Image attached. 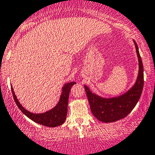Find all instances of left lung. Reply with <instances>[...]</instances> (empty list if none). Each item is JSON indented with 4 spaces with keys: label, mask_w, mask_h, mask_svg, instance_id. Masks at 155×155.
<instances>
[{
    "label": "left lung",
    "mask_w": 155,
    "mask_h": 155,
    "mask_svg": "<svg viewBox=\"0 0 155 155\" xmlns=\"http://www.w3.org/2000/svg\"><path fill=\"white\" fill-rule=\"evenodd\" d=\"M136 53L138 59V74L134 85L124 94L116 97L104 98L92 93L87 86L84 85L91 112L98 120L111 123L125 118L131 113L140 99L143 87V66L135 40Z\"/></svg>",
    "instance_id": "obj_1"
}]
</instances>
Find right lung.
Instances as JSON below:
<instances>
[{
	"label": "right lung",
	"mask_w": 155,
	"mask_h": 155,
	"mask_svg": "<svg viewBox=\"0 0 155 155\" xmlns=\"http://www.w3.org/2000/svg\"><path fill=\"white\" fill-rule=\"evenodd\" d=\"M75 84H76L75 82H68L64 84L62 88V94L57 104L51 110L43 113H33L25 110L15 96L12 86V91L17 106L25 115L39 124L48 127H56L62 125L65 121L68 113V103L70 91Z\"/></svg>",
	"instance_id": "obj_1"
}]
</instances>
